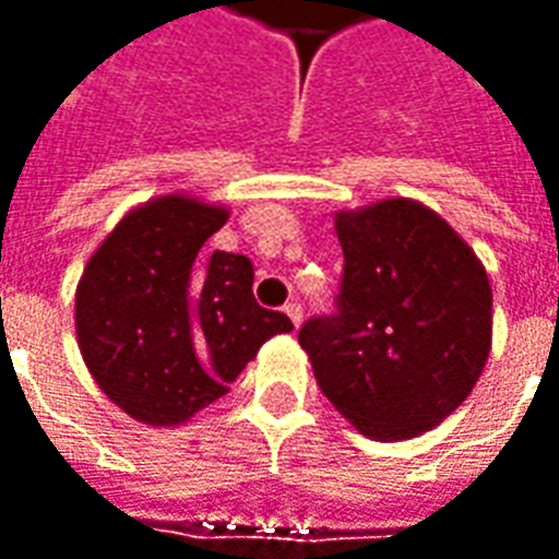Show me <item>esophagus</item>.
Listing matches in <instances>:
<instances>
[{"label":"esophagus","mask_w":559,"mask_h":559,"mask_svg":"<svg viewBox=\"0 0 559 559\" xmlns=\"http://www.w3.org/2000/svg\"><path fill=\"white\" fill-rule=\"evenodd\" d=\"M284 314L290 317L293 326H296V329L302 326V305H299V302H287V305H284Z\"/></svg>","instance_id":"obj_1"}]
</instances>
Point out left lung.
Listing matches in <instances>:
<instances>
[{
	"instance_id": "8db88e82",
	"label": "left lung",
	"mask_w": 559,
	"mask_h": 559,
	"mask_svg": "<svg viewBox=\"0 0 559 559\" xmlns=\"http://www.w3.org/2000/svg\"><path fill=\"white\" fill-rule=\"evenodd\" d=\"M338 314L299 329L317 386L371 440L431 431L476 386L491 353V281L433 209L392 197L335 215Z\"/></svg>"
}]
</instances>
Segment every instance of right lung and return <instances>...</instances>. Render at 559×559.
Returning <instances> with one entry per match:
<instances>
[{
	"instance_id": "1",
	"label": "right lung",
	"mask_w": 559,
	"mask_h": 559,
	"mask_svg": "<svg viewBox=\"0 0 559 559\" xmlns=\"http://www.w3.org/2000/svg\"><path fill=\"white\" fill-rule=\"evenodd\" d=\"M230 212L191 194L126 212L83 269L74 326L83 362L116 407L176 428L230 383L290 317L260 308L245 254H200Z\"/></svg>"
}]
</instances>
